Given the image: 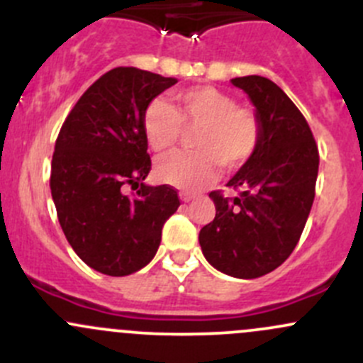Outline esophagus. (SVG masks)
Here are the masks:
<instances>
[{
	"instance_id": "1",
	"label": "esophagus",
	"mask_w": 363,
	"mask_h": 363,
	"mask_svg": "<svg viewBox=\"0 0 363 363\" xmlns=\"http://www.w3.org/2000/svg\"><path fill=\"white\" fill-rule=\"evenodd\" d=\"M179 196H181L182 202H191V200H195V196L188 195V193H181V195H179Z\"/></svg>"
}]
</instances>
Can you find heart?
Listing matches in <instances>:
<instances>
[{"mask_svg":"<svg viewBox=\"0 0 363 363\" xmlns=\"http://www.w3.org/2000/svg\"><path fill=\"white\" fill-rule=\"evenodd\" d=\"M142 126L156 152L175 147L182 128H196L191 142L196 152H170L156 164L161 181L184 191H196L214 181L219 167L226 172L242 168L262 140L258 113L211 86L179 91L174 94V107L156 98L145 107Z\"/></svg>","mask_w":363,"mask_h":363,"instance_id":"1","label":"heart"}]
</instances>
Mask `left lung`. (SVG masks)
<instances>
[{
    "instance_id": "1",
    "label": "left lung",
    "mask_w": 363,
    "mask_h": 363,
    "mask_svg": "<svg viewBox=\"0 0 363 363\" xmlns=\"http://www.w3.org/2000/svg\"><path fill=\"white\" fill-rule=\"evenodd\" d=\"M262 121L252 158L228 181L237 196H208L216 218L200 230L203 256L239 279L265 276L295 250L316 191L320 155L306 117L283 89L259 75L232 79Z\"/></svg>"
}]
</instances>
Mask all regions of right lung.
Returning <instances> with one entry per match:
<instances>
[{"label": "right lung", "instance_id": "add662e5", "mask_svg": "<svg viewBox=\"0 0 363 363\" xmlns=\"http://www.w3.org/2000/svg\"><path fill=\"white\" fill-rule=\"evenodd\" d=\"M172 77L133 67L104 73L79 98L57 135L50 193L65 237L91 269L121 277L155 258L164 221L181 205L172 186H147L142 117ZM138 193L130 197L125 188Z\"/></svg>", "mask_w": 363, "mask_h": 363}]
</instances>
